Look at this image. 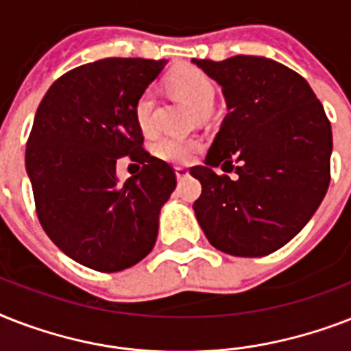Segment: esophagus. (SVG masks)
<instances>
[{"label":"esophagus","instance_id":"34e87169","mask_svg":"<svg viewBox=\"0 0 351 351\" xmlns=\"http://www.w3.org/2000/svg\"><path fill=\"white\" fill-rule=\"evenodd\" d=\"M175 175L178 180H182V178H187V176H189V169H187V167H180V165H176Z\"/></svg>","mask_w":351,"mask_h":351}]
</instances>
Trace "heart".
Listing matches in <instances>:
<instances>
[{"instance_id":"obj_1","label":"heart","mask_w":351,"mask_h":351,"mask_svg":"<svg viewBox=\"0 0 351 351\" xmlns=\"http://www.w3.org/2000/svg\"><path fill=\"white\" fill-rule=\"evenodd\" d=\"M169 85L186 98L198 112H208L215 100V84L208 74L197 67H178L169 74ZM156 96L154 89H145L134 101V120L143 134H154L156 131V118H154ZM200 142L197 138L162 136L154 142V154L165 162L173 164H186L197 154Z\"/></svg>"}]
</instances>
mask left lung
Listing matches in <instances>:
<instances>
[{
  "label": "left lung",
  "instance_id": "1",
  "mask_svg": "<svg viewBox=\"0 0 351 351\" xmlns=\"http://www.w3.org/2000/svg\"><path fill=\"white\" fill-rule=\"evenodd\" d=\"M193 63L222 87L228 106L206 164L189 169L202 184L193 204L198 224L228 255H269L308 224L326 195L332 125L308 82L275 60ZM219 165L239 176H217Z\"/></svg>",
  "mask_w": 351,
  "mask_h": 351
}]
</instances>
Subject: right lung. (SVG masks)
Wrapping results in <instances>:
<instances>
[{
  "label": "right lung",
  "mask_w": 351,
  "mask_h": 351,
  "mask_svg": "<svg viewBox=\"0 0 351 351\" xmlns=\"http://www.w3.org/2000/svg\"><path fill=\"white\" fill-rule=\"evenodd\" d=\"M165 63H85L58 78L36 111L25 165L38 219L65 255L96 271H121L151 253L176 187L173 167L142 147L132 112ZM127 154L143 171L121 184L116 160Z\"/></svg>",
  "instance_id": "obj_1"
}]
</instances>
